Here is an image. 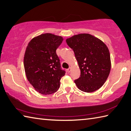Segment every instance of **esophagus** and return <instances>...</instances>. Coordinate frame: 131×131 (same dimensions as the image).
I'll return each instance as SVG.
<instances>
[{"instance_id":"obj_1","label":"esophagus","mask_w":131,"mask_h":131,"mask_svg":"<svg viewBox=\"0 0 131 131\" xmlns=\"http://www.w3.org/2000/svg\"><path fill=\"white\" fill-rule=\"evenodd\" d=\"M71 67H69V68L67 69V71H68V73H69V72H71Z\"/></svg>"}]
</instances>
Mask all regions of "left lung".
Wrapping results in <instances>:
<instances>
[{"label":"left lung","instance_id":"1","mask_svg":"<svg viewBox=\"0 0 131 131\" xmlns=\"http://www.w3.org/2000/svg\"><path fill=\"white\" fill-rule=\"evenodd\" d=\"M73 50L81 70L74 80L77 88L85 92L100 89L105 82L111 69L109 49L101 40L89 34H80L66 40Z\"/></svg>","mask_w":131,"mask_h":131}]
</instances>
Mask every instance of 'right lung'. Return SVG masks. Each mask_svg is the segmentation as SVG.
I'll list each match as a JSON object with an SVG mask.
<instances>
[{"label":"right lung","mask_w":131,"mask_h":131,"mask_svg":"<svg viewBox=\"0 0 131 131\" xmlns=\"http://www.w3.org/2000/svg\"><path fill=\"white\" fill-rule=\"evenodd\" d=\"M63 40L61 36L43 34L32 39L26 48L24 59L26 77L40 94L50 95L57 91L61 78L65 75L56 53Z\"/></svg>","instance_id":"obj_1"}]
</instances>
